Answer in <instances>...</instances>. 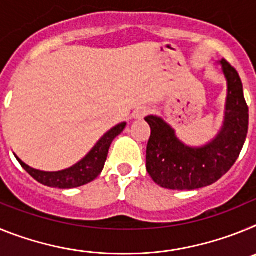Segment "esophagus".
<instances>
[{"mask_svg":"<svg viewBox=\"0 0 256 256\" xmlns=\"http://www.w3.org/2000/svg\"><path fill=\"white\" fill-rule=\"evenodd\" d=\"M148 114V108H146V106H141V108H138L137 110H136L134 112H133V118L134 119H142L144 116H146V115Z\"/></svg>","mask_w":256,"mask_h":256,"instance_id":"obj_1","label":"esophagus"}]
</instances>
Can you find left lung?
Instances as JSON below:
<instances>
[{"instance_id": "obj_1", "label": "left lung", "mask_w": 256, "mask_h": 256, "mask_svg": "<svg viewBox=\"0 0 256 256\" xmlns=\"http://www.w3.org/2000/svg\"><path fill=\"white\" fill-rule=\"evenodd\" d=\"M219 65L227 80V97L223 124L212 141L198 148L188 146L162 118H144L151 128L146 169L162 188L183 191L210 186L232 168L242 150L248 130V108L242 82L224 58Z\"/></svg>"}]
</instances>
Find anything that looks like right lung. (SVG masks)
Wrapping results in <instances>:
<instances>
[{"label": "right lung", "mask_w": 256, "mask_h": 256, "mask_svg": "<svg viewBox=\"0 0 256 256\" xmlns=\"http://www.w3.org/2000/svg\"><path fill=\"white\" fill-rule=\"evenodd\" d=\"M126 126V123L123 122V123H119L118 126H112V130H108L97 141V144L92 148V150L82 160H79L73 166L62 169V170H38V169L32 168L24 162H22L15 154L14 155H15L18 162H20V165L24 168V170L28 172L37 182L42 183L44 186L55 187V188H76V187H80L83 184L92 182L100 176L104 169V165H105L106 158H108L110 144H112V142L114 141L116 136L123 132Z\"/></svg>", "instance_id": "obj_1"}]
</instances>
